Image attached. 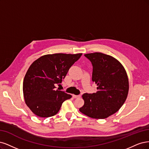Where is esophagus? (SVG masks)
Masks as SVG:
<instances>
[{
	"label": "esophagus",
	"mask_w": 149,
	"mask_h": 149,
	"mask_svg": "<svg viewBox=\"0 0 149 149\" xmlns=\"http://www.w3.org/2000/svg\"><path fill=\"white\" fill-rule=\"evenodd\" d=\"M72 97L74 98H79L80 97V95H72Z\"/></svg>",
	"instance_id": "1"
}]
</instances>
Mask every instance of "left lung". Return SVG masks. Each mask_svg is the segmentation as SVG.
Instances as JSON below:
<instances>
[{"instance_id":"1","label":"left lung","mask_w":149,"mask_h":149,"mask_svg":"<svg viewBox=\"0 0 149 149\" xmlns=\"http://www.w3.org/2000/svg\"><path fill=\"white\" fill-rule=\"evenodd\" d=\"M92 62V81L97 92L84 93L79 110L87 116L104 119L116 113L127 98L129 80L123 65L113 57L101 52L84 55Z\"/></svg>"}]
</instances>
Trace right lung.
Here are the masks:
<instances>
[{
  "label": "right lung",
  "instance_id": "right-lung-1",
  "mask_svg": "<svg viewBox=\"0 0 149 149\" xmlns=\"http://www.w3.org/2000/svg\"><path fill=\"white\" fill-rule=\"evenodd\" d=\"M81 55L47 54L30 66L23 80V92L26 105L36 116H54L59 112L62 103L72 97L64 91L56 90L55 85H60L70 67Z\"/></svg>",
  "mask_w": 149,
  "mask_h": 149
}]
</instances>
